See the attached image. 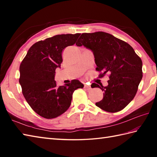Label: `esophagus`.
I'll return each instance as SVG.
<instances>
[{
  "mask_svg": "<svg viewBox=\"0 0 157 157\" xmlns=\"http://www.w3.org/2000/svg\"><path fill=\"white\" fill-rule=\"evenodd\" d=\"M84 88L87 90H90L92 89L90 86L88 85V84H86L84 85Z\"/></svg>",
  "mask_w": 157,
  "mask_h": 157,
  "instance_id": "34e87169",
  "label": "esophagus"
}]
</instances>
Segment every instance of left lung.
<instances>
[{
  "label": "left lung",
  "mask_w": 157,
  "mask_h": 157,
  "mask_svg": "<svg viewBox=\"0 0 157 157\" xmlns=\"http://www.w3.org/2000/svg\"><path fill=\"white\" fill-rule=\"evenodd\" d=\"M76 45L91 50L96 70L102 72L101 78L106 73L110 74L108 86L95 84L93 87L104 91L102 100L96 105L110 113L121 111L138 91L142 78L141 59L128 43L103 32L83 33Z\"/></svg>",
  "instance_id": "1"
}]
</instances>
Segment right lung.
Returning <instances> with one entry per match:
<instances>
[{"mask_svg":"<svg viewBox=\"0 0 157 157\" xmlns=\"http://www.w3.org/2000/svg\"><path fill=\"white\" fill-rule=\"evenodd\" d=\"M81 34L56 35L33 44L19 67L22 93L34 111L46 119L57 117L71 105L73 93L84 84L73 79L57 86L55 70L63 62L62 52L75 43Z\"/></svg>","mask_w":157,"mask_h":157,"instance_id":"add662e5","label":"right lung"}]
</instances>
